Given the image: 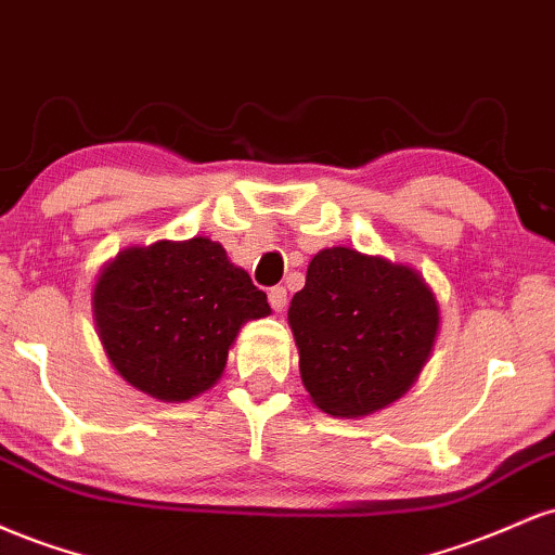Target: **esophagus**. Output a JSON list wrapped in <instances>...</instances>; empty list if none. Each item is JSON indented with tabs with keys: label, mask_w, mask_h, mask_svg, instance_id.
<instances>
[{
	"label": "esophagus",
	"mask_w": 555,
	"mask_h": 555,
	"mask_svg": "<svg viewBox=\"0 0 555 555\" xmlns=\"http://www.w3.org/2000/svg\"><path fill=\"white\" fill-rule=\"evenodd\" d=\"M269 302H271V308L276 310V313H282V310L286 308V289H284V286H273V289L269 292Z\"/></svg>",
	"instance_id": "34e87169"
}]
</instances>
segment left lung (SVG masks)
Here are the masks:
<instances>
[{
    "mask_svg": "<svg viewBox=\"0 0 555 555\" xmlns=\"http://www.w3.org/2000/svg\"><path fill=\"white\" fill-rule=\"evenodd\" d=\"M286 321L310 401L334 417H365L415 386L441 308L415 269L339 245L310 260Z\"/></svg>",
    "mask_w": 555,
    "mask_h": 555,
    "instance_id": "1",
    "label": "left lung"
}]
</instances>
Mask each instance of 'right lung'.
<instances>
[{
  "label": "right lung",
  "instance_id": "1",
  "mask_svg": "<svg viewBox=\"0 0 555 555\" xmlns=\"http://www.w3.org/2000/svg\"><path fill=\"white\" fill-rule=\"evenodd\" d=\"M91 305L114 371L162 401L208 391L240 328L271 315L266 292L208 237L125 247L95 276Z\"/></svg>",
  "mask_w": 555,
  "mask_h": 555
}]
</instances>
